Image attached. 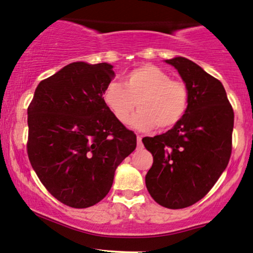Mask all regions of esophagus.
<instances>
[{"instance_id":"esophagus-1","label":"esophagus","mask_w":253,"mask_h":253,"mask_svg":"<svg viewBox=\"0 0 253 253\" xmlns=\"http://www.w3.org/2000/svg\"><path fill=\"white\" fill-rule=\"evenodd\" d=\"M137 145L138 148H142V135H137Z\"/></svg>"}]
</instances>
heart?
<instances>
[{"mask_svg": "<svg viewBox=\"0 0 253 253\" xmlns=\"http://www.w3.org/2000/svg\"><path fill=\"white\" fill-rule=\"evenodd\" d=\"M105 105L120 124L127 125L134 113L135 102L139 108L132 126L140 131L154 127L169 129L184 116L189 93L183 82L155 65L135 68L122 79V84L111 82L103 94Z\"/></svg>", "mask_w": 253, "mask_h": 253, "instance_id": "obj_1", "label": "heart"}]
</instances>
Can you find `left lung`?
<instances>
[{
	"instance_id": "1",
	"label": "left lung",
	"mask_w": 253,
	"mask_h": 253,
	"mask_svg": "<svg viewBox=\"0 0 253 253\" xmlns=\"http://www.w3.org/2000/svg\"><path fill=\"white\" fill-rule=\"evenodd\" d=\"M177 69L189 93L184 116L171 129L142 142L153 154L145 175L151 198L177 210L204 198L232 154L234 111L219 80L184 57L165 60Z\"/></svg>"
}]
</instances>
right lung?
<instances>
[{
  "instance_id": "right-lung-1",
  "label": "right lung",
  "mask_w": 253,
  "mask_h": 253,
  "mask_svg": "<svg viewBox=\"0 0 253 253\" xmlns=\"http://www.w3.org/2000/svg\"><path fill=\"white\" fill-rule=\"evenodd\" d=\"M113 68L69 64L40 82L28 108L31 166L46 189L74 209L103 200L118 166L137 145L103 99Z\"/></svg>"
}]
</instances>
